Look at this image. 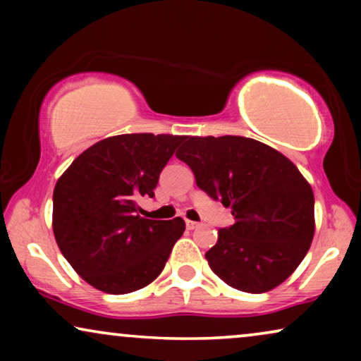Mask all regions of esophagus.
Returning a JSON list of instances; mask_svg holds the SVG:
<instances>
[{
	"label": "esophagus",
	"mask_w": 361,
	"mask_h": 361,
	"mask_svg": "<svg viewBox=\"0 0 361 361\" xmlns=\"http://www.w3.org/2000/svg\"><path fill=\"white\" fill-rule=\"evenodd\" d=\"M185 226L189 230H194V228H197V226H199V224H197V221H192V220H185Z\"/></svg>",
	"instance_id": "esophagus-1"
}]
</instances>
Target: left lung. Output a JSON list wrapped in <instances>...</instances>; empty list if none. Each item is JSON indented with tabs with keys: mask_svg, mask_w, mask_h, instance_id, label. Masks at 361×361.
Wrapping results in <instances>:
<instances>
[{
	"mask_svg": "<svg viewBox=\"0 0 361 361\" xmlns=\"http://www.w3.org/2000/svg\"><path fill=\"white\" fill-rule=\"evenodd\" d=\"M176 156L235 219L205 253L212 271L251 294L284 283L307 255L315 231L312 187L294 162L243 136H189Z\"/></svg>",
	"mask_w": 361,
	"mask_h": 361,
	"instance_id": "left-lung-1",
	"label": "left lung"
}]
</instances>
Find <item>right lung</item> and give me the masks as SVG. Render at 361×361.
<instances>
[{"mask_svg":"<svg viewBox=\"0 0 361 361\" xmlns=\"http://www.w3.org/2000/svg\"><path fill=\"white\" fill-rule=\"evenodd\" d=\"M184 136L135 133L95 142L75 157L54 189L59 250L83 281L106 294L151 284L169 259L185 221L140 215L162 167Z\"/></svg>","mask_w":361,"mask_h":361,"instance_id":"right-lung-1","label":"right lung"}]
</instances>
